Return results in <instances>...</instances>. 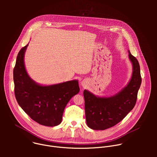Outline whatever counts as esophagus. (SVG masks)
<instances>
[{
    "mask_svg": "<svg viewBox=\"0 0 157 157\" xmlns=\"http://www.w3.org/2000/svg\"><path fill=\"white\" fill-rule=\"evenodd\" d=\"M81 86H82V87H86V82L84 81H82V82H81Z\"/></svg>",
    "mask_w": 157,
    "mask_h": 157,
    "instance_id": "1",
    "label": "esophagus"
}]
</instances>
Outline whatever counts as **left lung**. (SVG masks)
<instances>
[{
    "label": "left lung",
    "instance_id": "left-lung-1",
    "mask_svg": "<svg viewBox=\"0 0 157 157\" xmlns=\"http://www.w3.org/2000/svg\"><path fill=\"white\" fill-rule=\"evenodd\" d=\"M132 65V76L127 84L117 93L110 96H98L87 89L83 92L87 126L93 130H104L121 122L136 105L142 82L140 65L129 50Z\"/></svg>",
    "mask_w": 157,
    "mask_h": 157
}]
</instances>
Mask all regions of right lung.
I'll return each instance as SVG.
<instances>
[{
	"instance_id": "right-lung-1",
	"label": "right lung",
	"mask_w": 157,
	"mask_h": 157,
	"mask_svg": "<svg viewBox=\"0 0 157 157\" xmlns=\"http://www.w3.org/2000/svg\"><path fill=\"white\" fill-rule=\"evenodd\" d=\"M28 45L20 50L13 69L15 98L20 107L37 123L48 127L58 125L66 105L79 92L78 80L51 85L36 82L29 75L25 66Z\"/></svg>"
}]
</instances>
